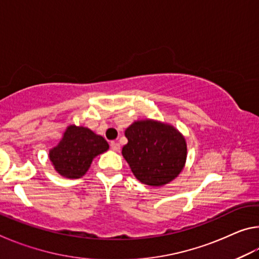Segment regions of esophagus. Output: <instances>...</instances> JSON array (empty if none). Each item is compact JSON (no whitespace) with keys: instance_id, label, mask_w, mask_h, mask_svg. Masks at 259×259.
<instances>
[{"instance_id":"esophagus-1","label":"esophagus","mask_w":259,"mask_h":259,"mask_svg":"<svg viewBox=\"0 0 259 259\" xmlns=\"http://www.w3.org/2000/svg\"><path fill=\"white\" fill-rule=\"evenodd\" d=\"M111 148L113 151L119 152L120 151V144L116 143V142H111Z\"/></svg>"}]
</instances>
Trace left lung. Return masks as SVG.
I'll return each instance as SVG.
<instances>
[{"mask_svg": "<svg viewBox=\"0 0 259 259\" xmlns=\"http://www.w3.org/2000/svg\"><path fill=\"white\" fill-rule=\"evenodd\" d=\"M122 155L135 177L146 185L162 186L176 178L186 161L185 138L174 126L137 121L125 130Z\"/></svg>", "mask_w": 259, "mask_h": 259, "instance_id": "obj_1", "label": "left lung"}]
</instances>
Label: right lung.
<instances>
[{
    "label": "right lung",
    "instance_id": "add662e5",
    "mask_svg": "<svg viewBox=\"0 0 259 259\" xmlns=\"http://www.w3.org/2000/svg\"><path fill=\"white\" fill-rule=\"evenodd\" d=\"M107 150L108 144L102 136L84 126L69 125L49 157L61 176L80 178L88 171L94 157Z\"/></svg>",
    "mask_w": 259,
    "mask_h": 259
}]
</instances>
